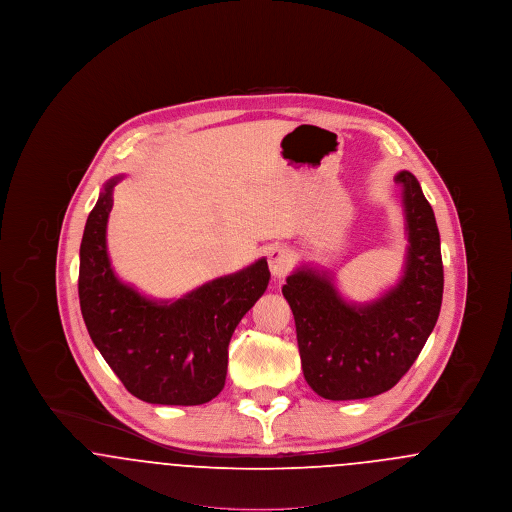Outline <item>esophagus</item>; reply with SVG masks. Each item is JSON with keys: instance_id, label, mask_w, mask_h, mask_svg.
<instances>
[{"instance_id": "1", "label": "esophagus", "mask_w": 512, "mask_h": 512, "mask_svg": "<svg viewBox=\"0 0 512 512\" xmlns=\"http://www.w3.org/2000/svg\"><path fill=\"white\" fill-rule=\"evenodd\" d=\"M268 268L274 278H284L292 268V253L284 245H276L268 253Z\"/></svg>"}]
</instances>
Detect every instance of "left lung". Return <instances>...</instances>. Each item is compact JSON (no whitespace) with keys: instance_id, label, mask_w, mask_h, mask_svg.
Segmentation results:
<instances>
[{"instance_id":"obj_1","label":"left lung","mask_w":512,"mask_h":512,"mask_svg":"<svg viewBox=\"0 0 512 512\" xmlns=\"http://www.w3.org/2000/svg\"><path fill=\"white\" fill-rule=\"evenodd\" d=\"M395 184L409 245L393 288L370 303H349L324 270L307 265L282 288L295 318L303 376L324 399H366L391 390L438 322L443 263L436 217L411 172H399Z\"/></svg>"}]
</instances>
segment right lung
I'll return each instance as SVG.
<instances>
[{"label": "right lung", "mask_w": 512, "mask_h": 512, "mask_svg": "<svg viewBox=\"0 0 512 512\" xmlns=\"http://www.w3.org/2000/svg\"><path fill=\"white\" fill-rule=\"evenodd\" d=\"M111 178L86 220L78 297L88 334L134 397L153 405H203L224 388L228 343L270 280L267 259L215 278L176 301L124 284L107 253Z\"/></svg>", "instance_id": "right-lung-1"}]
</instances>
